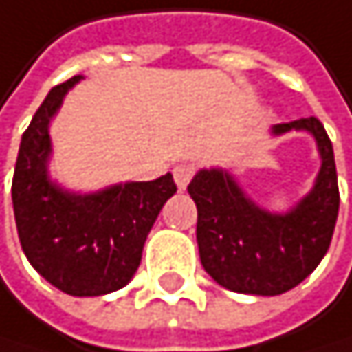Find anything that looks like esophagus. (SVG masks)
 Masks as SVG:
<instances>
[{
  "mask_svg": "<svg viewBox=\"0 0 352 352\" xmlns=\"http://www.w3.org/2000/svg\"><path fill=\"white\" fill-rule=\"evenodd\" d=\"M193 172H195V167H193L191 163H178V165L174 167V180H176V185H178L180 191H182V189H187L189 180L193 178Z\"/></svg>",
  "mask_w": 352,
  "mask_h": 352,
  "instance_id": "obj_1",
  "label": "esophagus"
}]
</instances>
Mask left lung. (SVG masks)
<instances>
[{
	"label": "left lung",
	"mask_w": 352,
	"mask_h": 352,
	"mask_svg": "<svg viewBox=\"0 0 352 352\" xmlns=\"http://www.w3.org/2000/svg\"><path fill=\"white\" fill-rule=\"evenodd\" d=\"M305 131L314 138L320 170L314 187L286 212L262 208L226 167L199 170L189 182L197 206V250L219 286L275 297L312 273L324 258L340 208L333 146L316 118L271 126L273 138Z\"/></svg>",
	"instance_id": "obj_1"
}]
</instances>
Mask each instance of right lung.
I'll return each mask as SVG.
<instances>
[{"instance_id":"right-lung-1","label":"right lung","mask_w":352,"mask_h":352,"mask_svg":"<svg viewBox=\"0 0 352 352\" xmlns=\"http://www.w3.org/2000/svg\"><path fill=\"white\" fill-rule=\"evenodd\" d=\"M77 75L55 85L23 133L12 178L19 241L30 265L73 297L124 288L142 262L144 243L163 204L176 193L172 174L148 182H118L92 193L51 180L49 126Z\"/></svg>"}]
</instances>
